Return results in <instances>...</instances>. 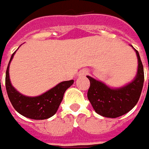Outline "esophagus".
<instances>
[{
  "label": "esophagus",
  "instance_id": "34e87169",
  "mask_svg": "<svg viewBox=\"0 0 149 149\" xmlns=\"http://www.w3.org/2000/svg\"><path fill=\"white\" fill-rule=\"evenodd\" d=\"M87 74H88V71L86 70H80L79 73V76H85Z\"/></svg>",
  "mask_w": 149,
  "mask_h": 149
}]
</instances>
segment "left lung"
Listing matches in <instances>:
<instances>
[{
	"mask_svg": "<svg viewBox=\"0 0 149 149\" xmlns=\"http://www.w3.org/2000/svg\"><path fill=\"white\" fill-rule=\"evenodd\" d=\"M135 51L139 61L138 73L134 80L128 85L120 89H110L104 83L87 76L90 82L88 100L97 113L107 118L120 117L137 104L143 86L144 73L139 54L137 49Z\"/></svg>",
	"mask_w": 149,
	"mask_h": 149,
	"instance_id": "obj_1",
	"label": "left lung"
}]
</instances>
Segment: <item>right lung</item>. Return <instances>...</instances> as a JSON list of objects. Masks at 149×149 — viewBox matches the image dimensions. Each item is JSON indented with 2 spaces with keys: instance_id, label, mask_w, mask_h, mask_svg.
Listing matches in <instances>:
<instances>
[{
  "instance_id": "obj_1",
  "label": "right lung",
  "mask_w": 149,
  "mask_h": 149,
  "mask_svg": "<svg viewBox=\"0 0 149 149\" xmlns=\"http://www.w3.org/2000/svg\"><path fill=\"white\" fill-rule=\"evenodd\" d=\"M15 53L10 57L6 72V88L11 104L21 115L31 119L42 120L52 117L58 110L65 90L73 84L74 80L61 82L53 89L37 97L24 96L14 89L9 78V65Z\"/></svg>"
}]
</instances>
